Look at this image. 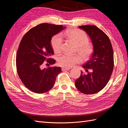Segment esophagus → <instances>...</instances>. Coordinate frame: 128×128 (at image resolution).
<instances>
[{
    "mask_svg": "<svg viewBox=\"0 0 128 128\" xmlns=\"http://www.w3.org/2000/svg\"><path fill=\"white\" fill-rule=\"evenodd\" d=\"M62 71H66V70H70V68H66V67H62L61 68Z\"/></svg>",
    "mask_w": 128,
    "mask_h": 128,
    "instance_id": "34e87169",
    "label": "esophagus"
}]
</instances>
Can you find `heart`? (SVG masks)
<instances>
[{
  "instance_id": "1",
  "label": "heart",
  "mask_w": 128,
  "mask_h": 128,
  "mask_svg": "<svg viewBox=\"0 0 128 128\" xmlns=\"http://www.w3.org/2000/svg\"><path fill=\"white\" fill-rule=\"evenodd\" d=\"M64 35L77 46V51L84 60H87L91 57L94 50V46L88 43L89 40L86 32L81 30L74 29L67 31L64 32ZM62 42V40L60 34H57L52 37L51 44L55 53H59L61 51ZM80 56L78 54H64L58 58V62L60 66L70 68L75 64L80 62L82 61Z\"/></svg>"
}]
</instances>
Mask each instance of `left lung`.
Segmentation results:
<instances>
[{
  "label": "left lung",
  "mask_w": 128,
  "mask_h": 128,
  "mask_svg": "<svg viewBox=\"0 0 128 128\" xmlns=\"http://www.w3.org/2000/svg\"><path fill=\"white\" fill-rule=\"evenodd\" d=\"M91 38L94 53L90 60L83 66L86 72H81L75 80V86L86 94H94L101 91L109 82L114 68V52L109 37L96 26H82Z\"/></svg>",
  "instance_id": "obj_1"
}]
</instances>
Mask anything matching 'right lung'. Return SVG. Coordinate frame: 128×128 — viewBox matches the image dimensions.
I'll list each match as a JSON object with an SVG mask.
<instances>
[{"label": "right lung", "instance_id": "right-lung-1", "mask_svg": "<svg viewBox=\"0 0 128 128\" xmlns=\"http://www.w3.org/2000/svg\"><path fill=\"white\" fill-rule=\"evenodd\" d=\"M65 27L61 25L42 24L33 27L23 37L16 57L18 75L24 86L36 94H44L53 88L60 67H51L56 61L51 44L53 36ZM46 64L48 68H43Z\"/></svg>", "mask_w": 128, "mask_h": 128}]
</instances>
